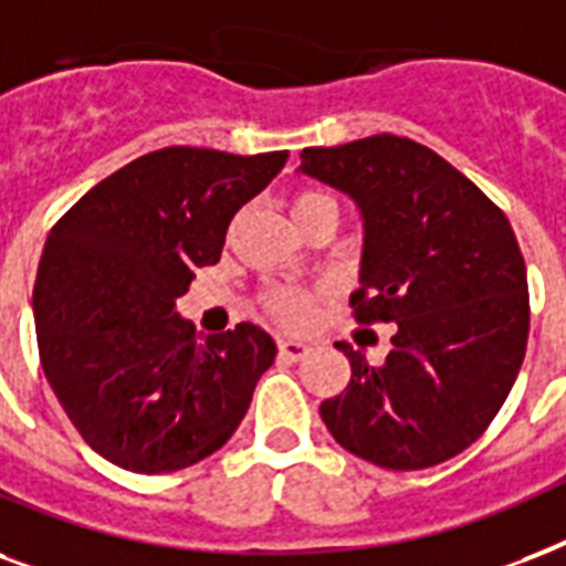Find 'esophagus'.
<instances>
[{"instance_id":"obj_1","label":"esophagus","mask_w":566,"mask_h":566,"mask_svg":"<svg viewBox=\"0 0 566 566\" xmlns=\"http://www.w3.org/2000/svg\"><path fill=\"white\" fill-rule=\"evenodd\" d=\"M280 354H283L286 360L297 363V360H304L306 354H310V345L301 343V339H280Z\"/></svg>"}]
</instances>
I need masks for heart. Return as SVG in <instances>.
Masks as SVG:
<instances>
[{"label":"heart","instance_id":"heart-1","mask_svg":"<svg viewBox=\"0 0 566 566\" xmlns=\"http://www.w3.org/2000/svg\"><path fill=\"white\" fill-rule=\"evenodd\" d=\"M336 209L333 197L322 195V191H301L292 203V214L295 218H304V214L315 212V209ZM262 304L269 310L277 322L283 324H304L313 318L315 310V292H306V289H289V286H274L262 295Z\"/></svg>","mask_w":566,"mask_h":566}]
</instances>
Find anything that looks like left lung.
<instances>
[{
  "label": "left lung",
  "instance_id": "obj_1",
  "mask_svg": "<svg viewBox=\"0 0 566 566\" xmlns=\"http://www.w3.org/2000/svg\"><path fill=\"white\" fill-rule=\"evenodd\" d=\"M301 174L360 206L354 318L398 327L380 366L336 343L352 380L318 407L327 431L384 470L449 461L488 431L528 343V280L505 212L442 156L398 135L306 147Z\"/></svg>",
  "mask_w": 566,
  "mask_h": 566
}]
</instances>
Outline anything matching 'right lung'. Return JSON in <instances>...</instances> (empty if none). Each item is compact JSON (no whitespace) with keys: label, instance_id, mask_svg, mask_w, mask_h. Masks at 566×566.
Returning a JSON list of instances; mask_svg holds the SVG:
<instances>
[{"label":"right lung","instance_id":"1","mask_svg":"<svg viewBox=\"0 0 566 566\" xmlns=\"http://www.w3.org/2000/svg\"><path fill=\"white\" fill-rule=\"evenodd\" d=\"M289 153L165 147L96 182L50 230L34 283L43 375L82 440L159 475L230 440L277 345L251 322L197 339L177 313L195 271Z\"/></svg>","mask_w":566,"mask_h":566}]
</instances>
